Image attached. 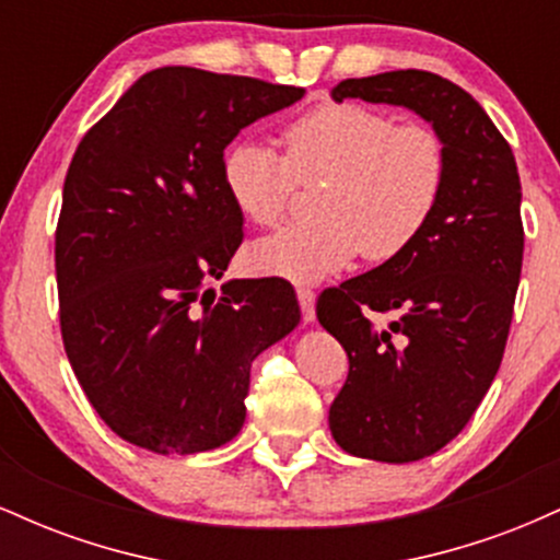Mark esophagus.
I'll return each mask as SVG.
<instances>
[{"mask_svg": "<svg viewBox=\"0 0 560 560\" xmlns=\"http://www.w3.org/2000/svg\"><path fill=\"white\" fill-rule=\"evenodd\" d=\"M298 302H300V311H302V320H305V324H313V320H316V292L307 287H300Z\"/></svg>", "mask_w": 560, "mask_h": 560, "instance_id": "obj_1", "label": "esophagus"}]
</instances>
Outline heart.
Here are the masks:
<instances>
[{
    "instance_id": "1",
    "label": "heart",
    "mask_w": 560,
    "mask_h": 560,
    "mask_svg": "<svg viewBox=\"0 0 560 560\" xmlns=\"http://www.w3.org/2000/svg\"><path fill=\"white\" fill-rule=\"evenodd\" d=\"M284 155L255 139L223 152L221 184L244 221L276 226L300 184L324 178L316 221L294 223L249 247L258 273L318 281L358 255L387 262L408 253L440 208L445 141L427 124L361 102H326L281 131Z\"/></svg>"
}]
</instances>
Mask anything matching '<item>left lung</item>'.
<instances>
[{
	"label": "left lung",
	"mask_w": 560,
	"mask_h": 560,
	"mask_svg": "<svg viewBox=\"0 0 560 560\" xmlns=\"http://www.w3.org/2000/svg\"><path fill=\"white\" fill-rule=\"evenodd\" d=\"M331 96L408 107L447 150L445 191L421 240L316 305L350 358L329 408L334 440L358 458L410 464L458 436L503 361L524 258L522 182L490 115L442 75L392 70L347 79ZM369 310L396 318L374 327Z\"/></svg>",
	"instance_id": "left-lung-1"
}]
</instances>
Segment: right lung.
<instances>
[{"mask_svg":"<svg viewBox=\"0 0 560 560\" xmlns=\"http://www.w3.org/2000/svg\"><path fill=\"white\" fill-rule=\"evenodd\" d=\"M305 89L168 66L81 139L55 234L60 331L100 419L160 455L226 445L249 369L300 324L284 279H221L244 240L221 184L244 126Z\"/></svg>","mask_w":560,"mask_h":560,"instance_id":"obj_1","label":"right lung"}]
</instances>
